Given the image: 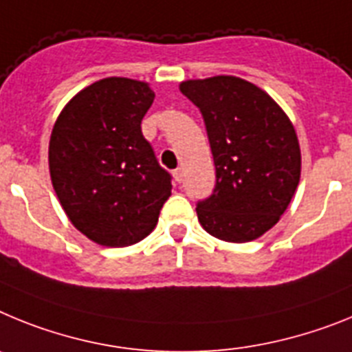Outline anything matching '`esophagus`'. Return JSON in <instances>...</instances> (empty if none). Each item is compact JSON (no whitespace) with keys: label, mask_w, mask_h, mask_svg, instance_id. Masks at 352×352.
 I'll return each mask as SVG.
<instances>
[{"label":"esophagus","mask_w":352,"mask_h":352,"mask_svg":"<svg viewBox=\"0 0 352 352\" xmlns=\"http://www.w3.org/2000/svg\"><path fill=\"white\" fill-rule=\"evenodd\" d=\"M182 170H180V168H177V170H173V179H175V182H182Z\"/></svg>","instance_id":"esophagus-1"}]
</instances>
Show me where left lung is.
<instances>
[{
    "label": "left lung",
    "instance_id": "left-lung-1",
    "mask_svg": "<svg viewBox=\"0 0 352 352\" xmlns=\"http://www.w3.org/2000/svg\"><path fill=\"white\" fill-rule=\"evenodd\" d=\"M200 109L216 166L212 195L197 204L201 227L228 243L273 228L299 184L301 152L282 108L234 76L180 83Z\"/></svg>",
    "mask_w": 352,
    "mask_h": 352
}]
</instances>
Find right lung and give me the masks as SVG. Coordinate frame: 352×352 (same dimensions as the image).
I'll list each match as a JSON object with an SVG mask.
<instances>
[{"mask_svg":"<svg viewBox=\"0 0 352 352\" xmlns=\"http://www.w3.org/2000/svg\"><path fill=\"white\" fill-rule=\"evenodd\" d=\"M154 97L142 81L100 79L67 104L51 133L58 200L72 225L102 246L145 239L172 195V175L142 133Z\"/></svg>","mask_w":352,"mask_h":352,"instance_id":"obj_1","label":"right lung"}]
</instances>
